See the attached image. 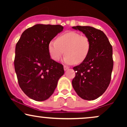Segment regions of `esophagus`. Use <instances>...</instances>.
<instances>
[{
	"label": "esophagus",
	"mask_w": 127,
	"mask_h": 127,
	"mask_svg": "<svg viewBox=\"0 0 127 127\" xmlns=\"http://www.w3.org/2000/svg\"><path fill=\"white\" fill-rule=\"evenodd\" d=\"M69 68V67L67 66V65H64V70H67Z\"/></svg>",
	"instance_id": "34e87169"
}]
</instances>
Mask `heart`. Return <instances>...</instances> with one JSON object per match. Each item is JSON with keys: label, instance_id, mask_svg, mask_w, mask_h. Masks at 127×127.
I'll use <instances>...</instances> for the list:
<instances>
[{"label": "heart", "instance_id": "obj_1", "mask_svg": "<svg viewBox=\"0 0 127 127\" xmlns=\"http://www.w3.org/2000/svg\"><path fill=\"white\" fill-rule=\"evenodd\" d=\"M90 49V38L76 32H68L62 34L56 40H52L48 45L49 53L52 60H60L65 52L64 61L68 64L82 63L88 56Z\"/></svg>", "mask_w": 127, "mask_h": 127}]
</instances>
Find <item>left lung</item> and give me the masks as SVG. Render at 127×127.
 I'll return each mask as SVG.
<instances>
[{"label": "left lung", "mask_w": 127, "mask_h": 127, "mask_svg": "<svg viewBox=\"0 0 127 127\" xmlns=\"http://www.w3.org/2000/svg\"><path fill=\"white\" fill-rule=\"evenodd\" d=\"M72 28L83 32L91 41L88 56L73 67L76 76L72 80V86L81 98L95 100L105 92L110 82L113 67L112 46L101 30L90 26H77Z\"/></svg>", "instance_id": "left-lung-1"}]
</instances>
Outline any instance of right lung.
<instances>
[{"label":"right lung","mask_w":127,"mask_h":127,"mask_svg":"<svg viewBox=\"0 0 127 127\" xmlns=\"http://www.w3.org/2000/svg\"><path fill=\"white\" fill-rule=\"evenodd\" d=\"M63 30L60 25L36 24L22 33L16 44L14 67L22 91L36 101L53 94L64 75L63 65L51 59L49 42Z\"/></svg>","instance_id":"right-lung-1"}]
</instances>
